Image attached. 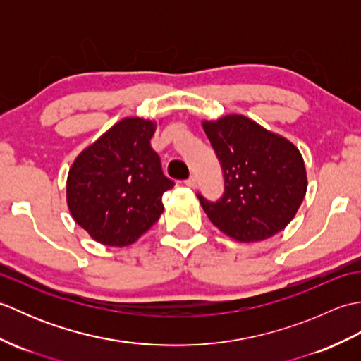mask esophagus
Wrapping results in <instances>:
<instances>
[{"mask_svg":"<svg viewBox=\"0 0 361 361\" xmlns=\"http://www.w3.org/2000/svg\"><path fill=\"white\" fill-rule=\"evenodd\" d=\"M185 185L188 186V188H197V178H195V176L194 175H190L189 176V178L185 181Z\"/></svg>","mask_w":361,"mask_h":361,"instance_id":"34e87169","label":"esophagus"}]
</instances>
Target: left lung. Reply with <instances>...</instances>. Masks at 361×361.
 Instances as JSON below:
<instances>
[{"mask_svg": "<svg viewBox=\"0 0 361 361\" xmlns=\"http://www.w3.org/2000/svg\"><path fill=\"white\" fill-rule=\"evenodd\" d=\"M202 126L225 178V192L216 203L197 195L212 225L242 243L282 231L307 190L301 152L243 114H226Z\"/></svg>", "mask_w": 361, "mask_h": 361, "instance_id": "8db88e82", "label": "left lung"}]
</instances>
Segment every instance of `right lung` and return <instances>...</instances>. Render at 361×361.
<instances>
[{
	"mask_svg": "<svg viewBox=\"0 0 361 361\" xmlns=\"http://www.w3.org/2000/svg\"><path fill=\"white\" fill-rule=\"evenodd\" d=\"M157 122L124 118L83 149L66 178L75 224L106 247H128L157 224L161 197L173 188L150 140Z\"/></svg>",
	"mask_w": 361,
	"mask_h": 361,
	"instance_id": "obj_1",
	"label": "right lung"
}]
</instances>
